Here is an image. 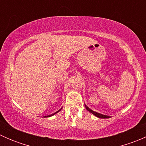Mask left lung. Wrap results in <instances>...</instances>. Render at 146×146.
<instances>
[{
	"label": "left lung",
	"mask_w": 146,
	"mask_h": 146,
	"mask_svg": "<svg viewBox=\"0 0 146 146\" xmlns=\"http://www.w3.org/2000/svg\"><path fill=\"white\" fill-rule=\"evenodd\" d=\"M85 108H86V110H88V111H89L90 112L92 113V114H94L95 116H96L97 117H98V118H100V119H109L110 118V116H107V115H104V114H102L100 113H98V112H96V111H93V110H92L91 109H90L89 107H88V106L86 105V104H85Z\"/></svg>",
	"instance_id": "left-lung-1"
}]
</instances>
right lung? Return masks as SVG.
<instances>
[{
  "instance_id": "obj_1",
  "label": "right lung",
  "mask_w": 146,
  "mask_h": 146,
  "mask_svg": "<svg viewBox=\"0 0 146 146\" xmlns=\"http://www.w3.org/2000/svg\"><path fill=\"white\" fill-rule=\"evenodd\" d=\"M61 109H62V108H61V109H60L59 110H58V111H56V112H55V113H54V114H50V115H48V116H45V117H51V116L54 115V114H56V113H58V111H61Z\"/></svg>"
}]
</instances>
